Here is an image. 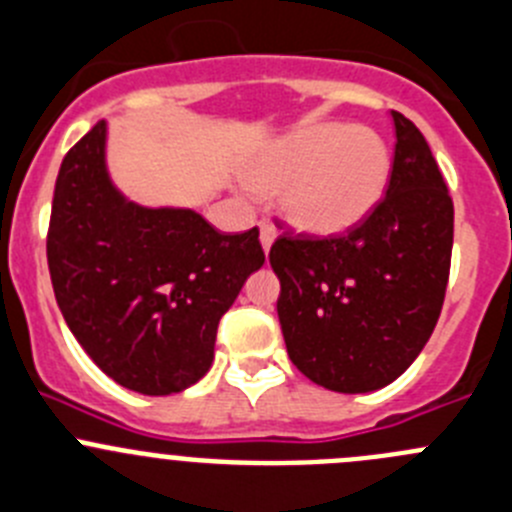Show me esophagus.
<instances>
[{"label": "esophagus", "instance_id": "1", "mask_svg": "<svg viewBox=\"0 0 512 512\" xmlns=\"http://www.w3.org/2000/svg\"><path fill=\"white\" fill-rule=\"evenodd\" d=\"M259 231H261V246H264V251L269 253L271 243L276 241V228L271 226L269 221H261V223H259Z\"/></svg>", "mask_w": 512, "mask_h": 512}]
</instances>
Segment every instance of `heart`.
Wrapping results in <instances>:
<instances>
[{
  "mask_svg": "<svg viewBox=\"0 0 512 512\" xmlns=\"http://www.w3.org/2000/svg\"><path fill=\"white\" fill-rule=\"evenodd\" d=\"M392 175V153L369 128L309 125L269 145L248 168V183L279 191L284 216L314 236H334L377 208Z\"/></svg>",
  "mask_w": 512,
  "mask_h": 512,
  "instance_id": "heart-1",
  "label": "heart"
}]
</instances>
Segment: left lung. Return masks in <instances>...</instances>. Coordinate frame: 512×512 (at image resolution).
Returning <instances> with one entry per match:
<instances>
[{"label":"left lung","instance_id":"left-lung-1","mask_svg":"<svg viewBox=\"0 0 512 512\" xmlns=\"http://www.w3.org/2000/svg\"><path fill=\"white\" fill-rule=\"evenodd\" d=\"M397 145L382 201L342 236L274 241L286 352L304 377L344 394L405 372L430 339L452 259L450 191L425 135L392 110Z\"/></svg>","mask_w":512,"mask_h":512}]
</instances>
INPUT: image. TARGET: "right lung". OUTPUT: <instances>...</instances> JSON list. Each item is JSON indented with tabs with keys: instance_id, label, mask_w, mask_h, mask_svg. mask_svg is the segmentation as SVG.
<instances>
[{
	"instance_id": "add662e5",
	"label": "right lung",
	"mask_w": 512,
	"mask_h": 512,
	"mask_svg": "<svg viewBox=\"0 0 512 512\" xmlns=\"http://www.w3.org/2000/svg\"><path fill=\"white\" fill-rule=\"evenodd\" d=\"M259 228L128 203L107 178L105 123L60 165L47 228L57 306L87 357L140 394H175L208 372L218 321L264 266Z\"/></svg>"
}]
</instances>
